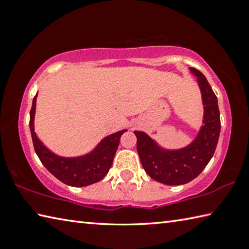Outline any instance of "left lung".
<instances>
[{
    "instance_id": "obj_1",
    "label": "left lung",
    "mask_w": 249,
    "mask_h": 249,
    "mask_svg": "<svg viewBox=\"0 0 249 249\" xmlns=\"http://www.w3.org/2000/svg\"><path fill=\"white\" fill-rule=\"evenodd\" d=\"M201 89L204 105V125L191 145L179 150H165L148 135L134 132L137 137V151L142 166L150 178L168 185L190 182L208 165L215 151L221 132L220 111L212 88L196 68H190Z\"/></svg>"
}]
</instances>
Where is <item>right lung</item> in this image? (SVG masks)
Masks as SVG:
<instances>
[{
	"label": "right lung",
	"instance_id": "1",
	"mask_svg": "<svg viewBox=\"0 0 249 249\" xmlns=\"http://www.w3.org/2000/svg\"><path fill=\"white\" fill-rule=\"evenodd\" d=\"M36 98L37 94L33 99L32 109L29 113V128L32 133L34 148L41 163L58 180L71 187H86L102 180L112 166L116 149L120 144V138L126 132V129L105 137L89 155L77 158L59 157L46 148L34 130Z\"/></svg>",
	"mask_w": 249,
	"mask_h": 249
}]
</instances>
